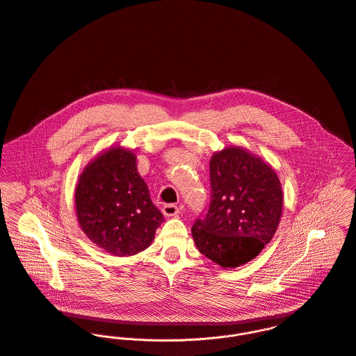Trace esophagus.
Returning a JSON list of instances; mask_svg holds the SVG:
<instances>
[{"mask_svg": "<svg viewBox=\"0 0 356 356\" xmlns=\"http://www.w3.org/2000/svg\"><path fill=\"white\" fill-rule=\"evenodd\" d=\"M162 213L165 214V216H168V217H170V216H177V213H179V207H177V205H173V204H165V205L162 207Z\"/></svg>", "mask_w": 356, "mask_h": 356, "instance_id": "34e87169", "label": "esophagus"}]
</instances>
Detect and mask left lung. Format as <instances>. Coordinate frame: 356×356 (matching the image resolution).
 <instances>
[{
  "instance_id": "left-lung-1",
  "label": "left lung",
  "mask_w": 356,
  "mask_h": 356,
  "mask_svg": "<svg viewBox=\"0 0 356 356\" xmlns=\"http://www.w3.org/2000/svg\"><path fill=\"white\" fill-rule=\"evenodd\" d=\"M211 202L191 232L198 250L222 268L254 259L273 239L284 195L274 169L239 147L214 154Z\"/></svg>"
}]
</instances>
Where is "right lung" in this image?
I'll return each mask as SVG.
<instances>
[{"mask_svg":"<svg viewBox=\"0 0 356 356\" xmlns=\"http://www.w3.org/2000/svg\"><path fill=\"white\" fill-rule=\"evenodd\" d=\"M75 208L86 236L114 256L148 248L163 221L138 172L135 154L122 148L108 149L85 168Z\"/></svg>","mask_w":356,"mask_h":356,"instance_id":"obj_1","label":"right lung"}]
</instances>
